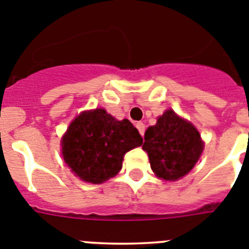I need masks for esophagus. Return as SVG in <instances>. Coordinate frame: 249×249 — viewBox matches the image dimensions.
<instances>
[{
  "mask_svg": "<svg viewBox=\"0 0 249 249\" xmlns=\"http://www.w3.org/2000/svg\"><path fill=\"white\" fill-rule=\"evenodd\" d=\"M135 126H137V129L138 130H139V133H140V135H144V131H145V125L142 124V123H137V124H135Z\"/></svg>",
  "mask_w": 249,
  "mask_h": 249,
  "instance_id": "1",
  "label": "esophagus"
}]
</instances>
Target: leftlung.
Returning <instances> with one entry per match:
<instances>
[{"instance_id": "left-lung-1", "label": "left lung", "mask_w": 249, "mask_h": 249, "mask_svg": "<svg viewBox=\"0 0 249 249\" xmlns=\"http://www.w3.org/2000/svg\"><path fill=\"white\" fill-rule=\"evenodd\" d=\"M142 149L153 172L165 180H177L192 170L203 151L196 127L173 110H166L154 126L145 131Z\"/></svg>"}]
</instances>
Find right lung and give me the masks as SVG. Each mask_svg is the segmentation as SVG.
<instances>
[{
    "instance_id": "add662e5",
    "label": "right lung",
    "mask_w": 249,
    "mask_h": 249,
    "mask_svg": "<svg viewBox=\"0 0 249 249\" xmlns=\"http://www.w3.org/2000/svg\"><path fill=\"white\" fill-rule=\"evenodd\" d=\"M62 155L75 174L89 183H103L122 169L125 153L142 144L137 127L104 109L85 111L70 124L62 138Z\"/></svg>"
}]
</instances>
